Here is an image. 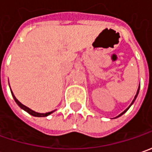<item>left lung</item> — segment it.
Instances as JSON below:
<instances>
[{
  "instance_id": "1",
  "label": "left lung",
  "mask_w": 152,
  "mask_h": 152,
  "mask_svg": "<svg viewBox=\"0 0 152 152\" xmlns=\"http://www.w3.org/2000/svg\"><path fill=\"white\" fill-rule=\"evenodd\" d=\"M139 90H140V85H139V87H138V90H137V92H136V94H135V96H134V100H133V101H132V102H131V104H130V105H129V107H127V108H126V109H125V110H124V112L121 113H120V114H119V115H118V116H117V117H115V118H118V117H120V116H121V115H123V114H124V113H125V112H127V110H128L129 108V107H130V106H131V105H132V104H133L134 102V101H135V99H136V97H137V96H138Z\"/></svg>"
}]
</instances>
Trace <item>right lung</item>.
I'll use <instances>...</instances> for the list:
<instances>
[{
	"instance_id": "1",
	"label": "right lung",
	"mask_w": 152,
	"mask_h": 152,
	"mask_svg": "<svg viewBox=\"0 0 152 152\" xmlns=\"http://www.w3.org/2000/svg\"><path fill=\"white\" fill-rule=\"evenodd\" d=\"M10 89H11V87H10ZM11 92H12V97H13L14 100H15V102H17V104L18 105L19 107H21L22 109H23L24 111H26L27 113H28L29 114H31V115L34 116V117H46V116H49L50 114H51L52 113H54L55 111V110H54V111L45 113H41L35 112V111H34V110H32L31 108H29V107H28L27 106H25V105H23V103H21V102H19L18 100V99L16 98V97L14 96L13 92H12V90H11Z\"/></svg>"
}]
</instances>
